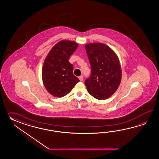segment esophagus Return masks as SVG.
I'll return each mask as SVG.
<instances>
[{
    "label": "esophagus",
    "mask_w": 159,
    "mask_h": 159,
    "mask_svg": "<svg viewBox=\"0 0 159 159\" xmlns=\"http://www.w3.org/2000/svg\"><path fill=\"white\" fill-rule=\"evenodd\" d=\"M78 78H79V80H80V81H83V77H82V76H80V77H78Z\"/></svg>",
    "instance_id": "1"
}]
</instances>
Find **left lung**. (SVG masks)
I'll return each mask as SVG.
<instances>
[{
	"instance_id": "left-lung-1",
	"label": "left lung",
	"mask_w": 159,
	"mask_h": 159,
	"mask_svg": "<svg viewBox=\"0 0 159 159\" xmlns=\"http://www.w3.org/2000/svg\"><path fill=\"white\" fill-rule=\"evenodd\" d=\"M84 47L91 69L90 77L84 81L88 91L99 100L110 98L118 89L122 78L118 57L103 43H90Z\"/></svg>"
}]
</instances>
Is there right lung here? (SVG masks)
Here are the masks:
<instances>
[{
    "label": "right lung",
    "mask_w": 159,
    "mask_h": 159,
    "mask_svg": "<svg viewBox=\"0 0 159 159\" xmlns=\"http://www.w3.org/2000/svg\"><path fill=\"white\" fill-rule=\"evenodd\" d=\"M78 47L75 41H61L52 48L45 59L43 81L47 90L54 97H64L80 81L73 75V66L69 61Z\"/></svg>",
    "instance_id": "1"
}]
</instances>
